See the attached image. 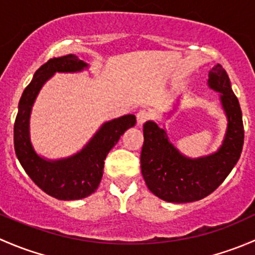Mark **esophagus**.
<instances>
[{
  "label": "esophagus",
  "mask_w": 255,
  "mask_h": 255,
  "mask_svg": "<svg viewBox=\"0 0 255 255\" xmlns=\"http://www.w3.org/2000/svg\"><path fill=\"white\" fill-rule=\"evenodd\" d=\"M150 118V115H149L148 111H145V110H140L139 112L137 113V122H138V126H143L144 123L146 122V121Z\"/></svg>",
  "instance_id": "obj_1"
}]
</instances>
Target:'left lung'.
<instances>
[{
  "label": "left lung",
  "mask_w": 255,
  "mask_h": 255,
  "mask_svg": "<svg viewBox=\"0 0 255 255\" xmlns=\"http://www.w3.org/2000/svg\"><path fill=\"white\" fill-rule=\"evenodd\" d=\"M208 86L221 94L228 125L222 145L216 153L187 158L169 142L165 129L153 121L143 126L140 169L148 189L168 202H192L215 191L232 171L241 156L244 128L238 99L225 69L217 64L208 73Z\"/></svg>",
  "instance_id": "obj_1"
}]
</instances>
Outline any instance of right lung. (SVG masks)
Returning a JSON list of instances; mask_svg holds the SVG:
<instances>
[{
	"instance_id": "right-lung-1",
	"label": "right lung",
	"mask_w": 255,
	"mask_h": 255,
	"mask_svg": "<svg viewBox=\"0 0 255 255\" xmlns=\"http://www.w3.org/2000/svg\"><path fill=\"white\" fill-rule=\"evenodd\" d=\"M87 66L74 54L49 59L23 91L14 122V150L20 165L45 194L65 201L84 199L96 191L107 154L121 135L137 122L134 115H126L104 123L91 140L69 158L48 160L35 153L29 138V117L40 89L55 73H78Z\"/></svg>"
}]
</instances>
